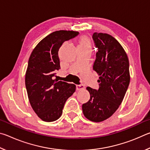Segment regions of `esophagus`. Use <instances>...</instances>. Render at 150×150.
Listing matches in <instances>:
<instances>
[{"label":"esophagus","mask_w":150,"mask_h":150,"mask_svg":"<svg viewBox=\"0 0 150 150\" xmlns=\"http://www.w3.org/2000/svg\"><path fill=\"white\" fill-rule=\"evenodd\" d=\"M85 88V86L83 85H76V90L77 91H81Z\"/></svg>","instance_id":"34e87169"}]
</instances>
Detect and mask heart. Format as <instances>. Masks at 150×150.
I'll return each instance as SVG.
<instances>
[{"label":"heart","mask_w":150,"mask_h":150,"mask_svg":"<svg viewBox=\"0 0 150 150\" xmlns=\"http://www.w3.org/2000/svg\"><path fill=\"white\" fill-rule=\"evenodd\" d=\"M91 48V42L89 38L87 35H82L78 40V49Z\"/></svg>","instance_id":"heart-1"}]
</instances>
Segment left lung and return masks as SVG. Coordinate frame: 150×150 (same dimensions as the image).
I'll list each match as a JSON object with an SVG mask.
<instances>
[{
	"mask_svg": "<svg viewBox=\"0 0 150 150\" xmlns=\"http://www.w3.org/2000/svg\"><path fill=\"white\" fill-rule=\"evenodd\" d=\"M93 38L98 52L93 70L100 76L99 88L87 87L90 99L83 104V115L95 122L106 120L122 102L130 83L129 60L125 50L115 38L95 32Z\"/></svg>",
	"mask_w": 150,
	"mask_h": 150,
	"instance_id": "left-lung-1",
	"label": "left lung"
}]
</instances>
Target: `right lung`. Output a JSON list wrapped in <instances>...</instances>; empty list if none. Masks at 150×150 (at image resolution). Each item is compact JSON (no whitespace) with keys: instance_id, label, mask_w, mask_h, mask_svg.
Returning <instances> with one entry per match:
<instances>
[{"instance_id":"right-lung-1","label":"right lung","mask_w":150,"mask_h":150,"mask_svg":"<svg viewBox=\"0 0 150 150\" xmlns=\"http://www.w3.org/2000/svg\"><path fill=\"white\" fill-rule=\"evenodd\" d=\"M78 34V32L70 30L51 33L38 44L30 55L25 84L32 108L43 121L54 122L59 118L66 100L75 93V85L58 81L54 77L60 69V47Z\"/></svg>"}]
</instances>
